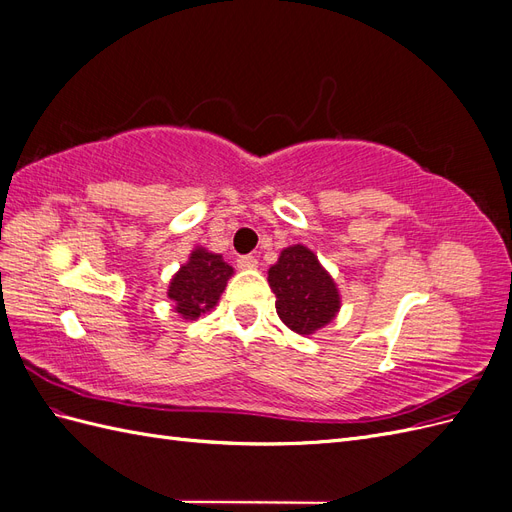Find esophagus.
<instances>
[{"label": "esophagus", "instance_id": "1", "mask_svg": "<svg viewBox=\"0 0 512 512\" xmlns=\"http://www.w3.org/2000/svg\"><path fill=\"white\" fill-rule=\"evenodd\" d=\"M237 267L243 269V271H250V269L258 267V260H256V256H239L237 258Z\"/></svg>", "mask_w": 512, "mask_h": 512}]
</instances>
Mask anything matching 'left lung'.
<instances>
[{
	"instance_id": "1",
	"label": "left lung",
	"mask_w": 512,
	"mask_h": 512,
	"mask_svg": "<svg viewBox=\"0 0 512 512\" xmlns=\"http://www.w3.org/2000/svg\"><path fill=\"white\" fill-rule=\"evenodd\" d=\"M277 316L299 335H312L329 324L342 307L339 290L318 256L305 245H290L269 269Z\"/></svg>"
}]
</instances>
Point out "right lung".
<instances>
[{"label": "right lung", "instance_id": "right-lung-1", "mask_svg": "<svg viewBox=\"0 0 512 512\" xmlns=\"http://www.w3.org/2000/svg\"><path fill=\"white\" fill-rule=\"evenodd\" d=\"M235 273L222 254H213L205 247H196L188 262L173 275L168 284V299L183 320H196L211 312Z\"/></svg>", "mask_w": 512, "mask_h": 512}]
</instances>
